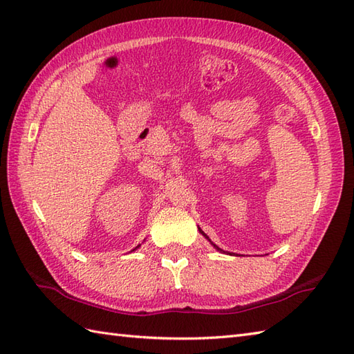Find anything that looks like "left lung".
I'll return each mask as SVG.
<instances>
[{
  "label": "left lung",
  "instance_id": "left-lung-1",
  "mask_svg": "<svg viewBox=\"0 0 354 354\" xmlns=\"http://www.w3.org/2000/svg\"><path fill=\"white\" fill-rule=\"evenodd\" d=\"M200 232H201V230H200ZM201 233H203V232H201ZM203 234H204V233H203ZM204 236H206V234H204ZM206 238H207V236H206ZM214 247H215V248H216V250H219V251H223V250H221V248H218V247H216V245H215V243H214Z\"/></svg>",
  "mask_w": 354,
  "mask_h": 354
}]
</instances>
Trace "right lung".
I'll return each mask as SVG.
<instances>
[{"label": "right lung", "mask_w": 354, "mask_h": 354, "mask_svg": "<svg viewBox=\"0 0 354 354\" xmlns=\"http://www.w3.org/2000/svg\"><path fill=\"white\" fill-rule=\"evenodd\" d=\"M138 247H139V245H138ZM138 247H136V248H138ZM136 248H135V250H136Z\"/></svg>", "instance_id": "1"}]
</instances>
